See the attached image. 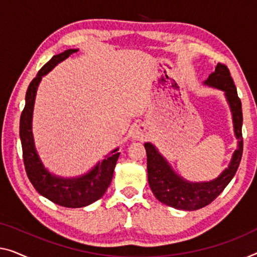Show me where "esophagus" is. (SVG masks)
<instances>
[{
  "instance_id": "esophagus-1",
  "label": "esophagus",
  "mask_w": 257,
  "mask_h": 257,
  "mask_svg": "<svg viewBox=\"0 0 257 257\" xmlns=\"http://www.w3.org/2000/svg\"><path fill=\"white\" fill-rule=\"evenodd\" d=\"M132 137H133L134 140H136V141H142V140L144 139V134L142 133V130H141L140 128H136V129L133 132Z\"/></svg>"
}]
</instances>
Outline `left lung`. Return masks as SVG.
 I'll return each mask as SVG.
<instances>
[{
  "label": "left lung",
  "mask_w": 257,
  "mask_h": 257,
  "mask_svg": "<svg viewBox=\"0 0 257 257\" xmlns=\"http://www.w3.org/2000/svg\"><path fill=\"white\" fill-rule=\"evenodd\" d=\"M203 84L223 91L231 109L238 148L233 152L228 166L216 179L204 182H191L172 168L155 145L149 142L144 143L148 157V181L153 195L164 204L186 211L198 210L210 204L234 177L242 157V108L228 68L225 64L218 63L214 71Z\"/></svg>",
  "instance_id": "1"
}]
</instances>
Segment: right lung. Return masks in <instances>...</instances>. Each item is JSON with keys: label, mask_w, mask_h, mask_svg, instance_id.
<instances>
[{"label": "right lung", "mask_w": 257, "mask_h": 257, "mask_svg": "<svg viewBox=\"0 0 257 257\" xmlns=\"http://www.w3.org/2000/svg\"><path fill=\"white\" fill-rule=\"evenodd\" d=\"M77 51L78 49L75 48L67 49L54 55L40 69L26 91L25 107L19 121L23 159L29 180L40 195L66 208H84L104 196L112 181L114 168L120 156V152H117L118 148H116L86 173L74 178H63L51 173L45 167L37 151L32 132V118L38 86L45 75Z\"/></svg>", "instance_id": "obj_1"}]
</instances>
